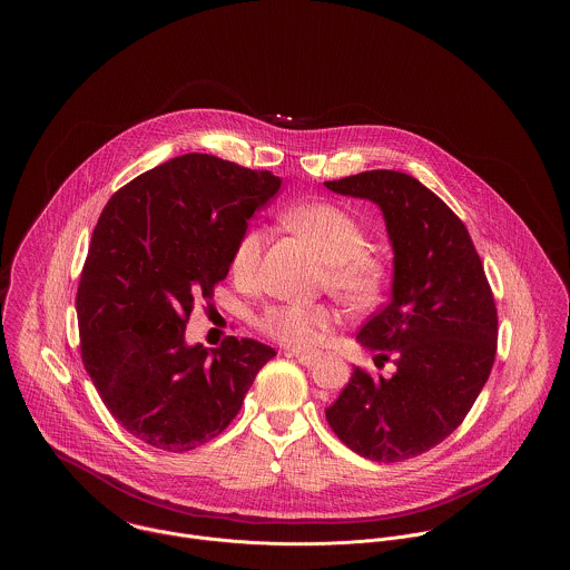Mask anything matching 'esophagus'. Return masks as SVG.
I'll list each match as a JSON object with an SVG mask.
<instances>
[{
  "instance_id": "obj_1",
  "label": "esophagus",
  "mask_w": 570,
  "mask_h": 570,
  "mask_svg": "<svg viewBox=\"0 0 570 570\" xmlns=\"http://www.w3.org/2000/svg\"><path fill=\"white\" fill-rule=\"evenodd\" d=\"M288 356H295L301 365H305V367H312L318 358H316V354H305V353H288Z\"/></svg>"
}]
</instances>
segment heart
Returning a JSON list of instances; mask_svg holds the SVG:
<instances>
[{
  "instance_id": "obj_1",
  "label": "heart",
  "mask_w": 570,
  "mask_h": 570,
  "mask_svg": "<svg viewBox=\"0 0 570 570\" xmlns=\"http://www.w3.org/2000/svg\"><path fill=\"white\" fill-rule=\"evenodd\" d=\"M286 222L323 252L326 282L337 297L354 307L379 301L386 282V267L379 254L365 249V230L356 217L333 203H307L288 212ZM265 245V228L245 230L230 263L233 275L239 282L249 284L256 279ZM331 325V309L303 303H277L258 318V326L269 337L301 351L316 348Z\"/></svg>"
}]
</instances>
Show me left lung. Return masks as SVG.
I'll return each mask as SVG.
<instances>
[{
	"mask_svg": "<svg viewBox=\"0 0 570 570\" xmlns=\"http://www.w3.org/2000/svg\"><path fill=\"white\" fill-rule=\"evenodd\" d=\"M325 186L384 217L391 301L356 342L376 365L393 356L397 367L379 380L354 367L326 421L361 458L410 460L453 434L483 391L498 342L493 295L463 222L414 177L380 168Z\"/></svg>",
	"mask_w": 570,
	"mask_h": 570,
	"instance_id": "left-lung-1",
	"label": "left lung"
}]
</instances>
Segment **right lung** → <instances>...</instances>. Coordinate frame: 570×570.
<instances>
[{
  "mask_svg": "<svg viewBox=\"0 0 570 570\" xmlns=\"http://www.w3.org/2000/svg\"><path fill=\"white\" fill-rule=\"evenodd\" d=\"M279 186L269 170L186 154L138 175L102 209L77 293L82 365L145 444L184 453L222 434L275 356L237 337L190 346L186 323Z\"/></svg>",
  "mask_w": 570,
  "mask_h": 570,
  "instance_id": "right-lung-1",
  "label": "right lung"
}]
</instances>
